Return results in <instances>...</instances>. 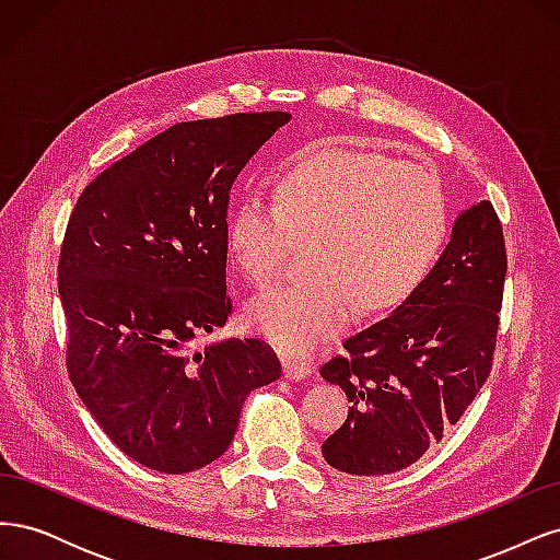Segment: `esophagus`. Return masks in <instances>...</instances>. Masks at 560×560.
<instances>
[{
	"label": "esophagus",
	"mask_w": 560,
	"mask_h": 560,
	"mask_svg": "<svg viewBox=\"0 0 560 560\" xmlns=\"http://www.w3.org/2000/svg\"><path fill=\"white\" fill-rule=\"evenodd\" d=\"M282 374H284V378H290V381H303V378H308L311 366L299 358H292V354H284V358H282Z\"/></svg>",
	"instance_id": "esophagus-1"
}]
</instances>
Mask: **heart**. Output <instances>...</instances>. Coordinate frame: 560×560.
<instances>
[{
  "label": "heart",
  "instance_id": "1",
  "mask_svg": "<svg viewBox=\"0 0 560 560\" xmlns=\"http://www.w3.org/2000/svg\"><path fill=\"white\" fill-rule=\"evenodd\" d=\"M448 231L444 184L430 165L322 147L303 154L280 196L252 191L233 214L229 245L249 282L268 284L299 243H313L308 278L270 287L249 325L303 352L360 313L399 306L428 278Z\"/></svg>",
  "mask_w": 560,
  "mask_h": 560
}]
</instances>
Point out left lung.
<instances>
[{
	"instance_id": "obj_1",
	"label": "left lung",
	"mask_w": 560,
	"mask_h": 560,
	"mask_svg": "<svg viewBox=\"0 0 560 560\" xmlns=\"http://www.w3.org/2000/svg\"><path fill=\"white\" fill-rule=\"evenodd\" d=\"M506 249L490 200L455 219L442 257L399 308L322 364L348 418L325 444L346 474L381 477L420 460L463 418L493 366Z\"/></svg>"
}]
</instances>
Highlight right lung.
<instances>
[{"mask_svg": "<svg viewBox=\"0 0 560 560\" xmlns=\"http://www.w3.org/2000/svg\"><path fill=\"white\" fill-rule=\"evenodd\" d=\"M290 118L175 124L100 173L67 222V374L97 425L149 469L186 474L217 460L247 395L280 378L278 354L259 338L189 343L226 325L231 186Z\"/></svg>", "mask_w": 560, "mask_h": 560, "instance_id": "obj_1", "label": "right lung"}]
</instances>
